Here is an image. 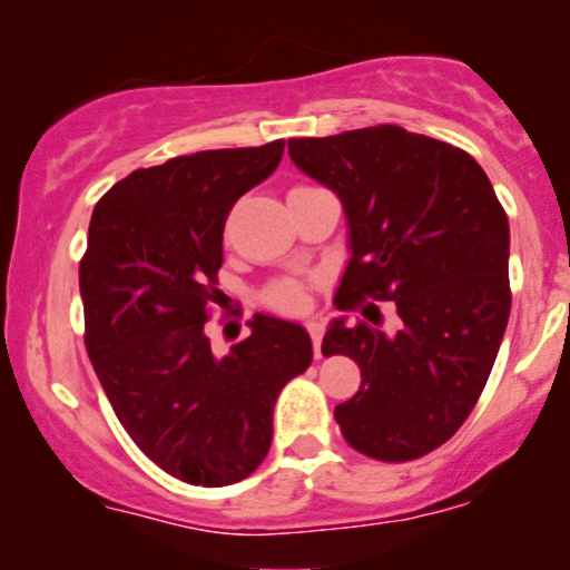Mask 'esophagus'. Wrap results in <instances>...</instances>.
<instances>
[{
    "instance_id": "obj_1",
    "label": "esophagus",
    "mask_w": 570,
    "mask_h": 570,
    "mask_svg": "<svg viewBox=\"0 0 570 570\" xmlns=\"http://www.w3.org/2000/svg\"><path fill=\"white\" fill-rule=\"evenodd\" d=\"M305 330H307V335H311L313 353H316V356H322V335H324V326L318 324V322H307Z\"/></svg>"
}]
</instances>
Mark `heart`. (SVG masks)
<instances>
[{
	"instance_id": "b5f03b06",
	"label": "heart",
	"mask_w": 570,
	"mask_h": 570,
	"mask_svg": "<svg viewBox=\"0 0 570 570\" xmlns=\"http://www.w3.org/2000/svg\"><path fill=\"white\" fill-rule=\"evenodd\" d=\"M265 303L281 313H297L307 305V292L303 281L281 278L265 289Z\"/></svg>"
}]
</instances>
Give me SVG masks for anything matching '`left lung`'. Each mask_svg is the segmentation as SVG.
<instances>
[{
    "label": "left lung",
    "instance_id": "obj_1",
    "mask_svg": "<svg viewBox=\"0 0 570 570\" xmlns=\"http://www.w3.org/2000/svg\"><path fill=\"white\" fill-rule=\"evenodd\" d=\"M294 166L343 200L351 263L337 311L394 299L399 330L367 322L326 330L324 356L343 353L362 389L337 404L345 442L402 463L444 444L485 389L512 307L509 219L480 163L453 144L399 126L292 139Z\"/></svg>",
    "mask_w": 570,
    "mask_h": 570
}]
</instances>
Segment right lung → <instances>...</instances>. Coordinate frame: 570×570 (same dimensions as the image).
Segmentation results:
<instances>
[{
	"label": "right lung",
	"mask_w": 570,
	"mask_h": 570,
	"mask_svg": "<svg viewBox=\"0 0 570 570\" xmlns=\"http://www.w3.org/2000/svg\"><path fill=\"white\" fill-rule=\"evenodd\" d=\"M284 139L139 168L96 203L80 259L85 348L128 436L163 472L222 488L273 442V407L313 362L299 324L254 313L217 358L203 326L219 303L222 230L278 168Z\"/></svg>",
	"instance_id": "add662e5"
}]
</instances>
